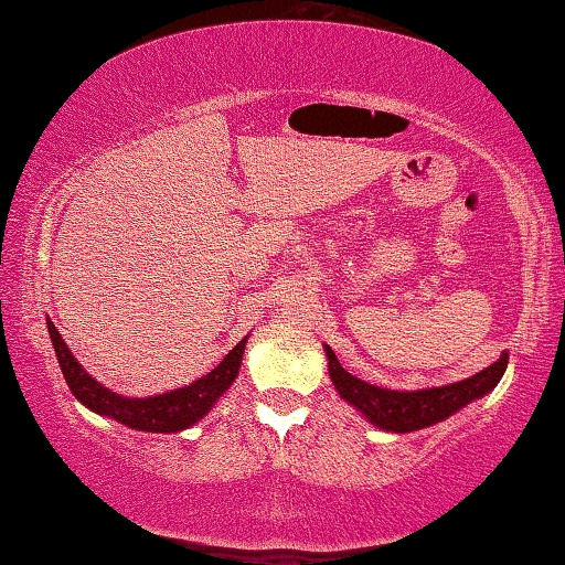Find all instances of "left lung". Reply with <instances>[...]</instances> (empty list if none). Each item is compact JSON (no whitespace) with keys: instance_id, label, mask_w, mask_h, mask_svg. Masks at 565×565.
<instances>
[{"instance_id":"left-lung-1","label":"left lung","mask_w":565,"mask_h":565,"mask_svg":"<svg viewBox=\"0 0 565 565\" xmlns=\"http://www.w3.org/2000/svg\"><path fill=\"white\" fill-rule=\"evenodd\" d=\"M329 359V376L337 386L339 396L366 416L371 424L384 428V431L408 434L418 428L434 426L438 420L454 416L466 404L489 394L499 384L505 366H509V353H501L499 361H493L489 369L478 371L471 379L456 381V384L420 391H391L374 384H366L356 376H351L341 366L337 353L331 347H323Z\"/></svg>"}]
</instances>
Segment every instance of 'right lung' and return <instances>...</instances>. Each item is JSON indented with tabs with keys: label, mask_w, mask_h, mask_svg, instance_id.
I'll use <instances>...</instances> for the list:
<instances>
[{
	"label": "right lung",
	"mask_w": 565,
	"mask_h": 565,
	"mask_svg": "<svg viewBox=\"0 0 565 565\" xmlns=\"http://www.w3.org/2000/svg\"><path fill=\"white\" fill-rule=\"evenodd\" d=\"M46 329H50L56 361H60L62 374L76 401L92 408L94 414L109 416L124 426L149 434H177L199 424V420L214 408L216 401L226 394L228 386L234 384L248 339L244 337L238 341L216 369L209 371L206 376L196 379L194 384L181 386L177 391H167V394L159 396L129 398L107 386H102L97 379H92L87 371L82 369V363L72 356L70 347H66L64 339L60 337V331H56L52 319H46Z\"/></svg>",
	"instance_id": "1"
}]
</instances>
